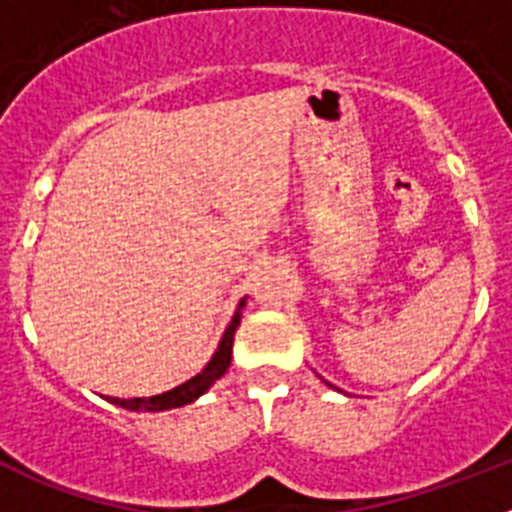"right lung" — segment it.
I'll return each mask as SVG.
<instances>
[{"mask_svg":"<svg viewBox=\"0 0 512 512\" xmlns=\"http://www.w3.org/2000/svg\"><path fill=\"white\" fill-rule=\"evenodd\" d=\"M241 305H238V310H235L233 320H230L228 330H225L223 341H220V346H217L215 356L210 359V364L202 369L197 377H192L189 382L179 384V387H174V390L164 392V395H156V397H148V400H140V397H135V400H120V397H107V402H112V405H120V408H128V410H148V413H158V410H171V408H182V405H189V402H194L200 395H205L207 390H210L212 384L217 382V379L223 377L225 372H228L230 366V356H233V336H235V328L241 325Z\"/></svg>","mask_w":512,"mask_h":512,"instance_id":"obj_1","label":"right lung"}]
</instances>
